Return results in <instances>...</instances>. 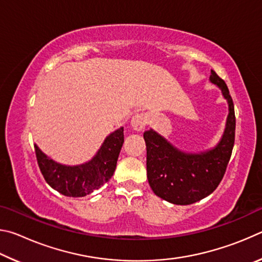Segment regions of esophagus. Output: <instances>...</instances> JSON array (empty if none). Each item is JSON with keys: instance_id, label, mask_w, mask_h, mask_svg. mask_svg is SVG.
<instances>
[{"instance_id": "obj_1", "label": "esophagus", "mask_w": 262, "mask_h": 262, "mask_svg": "<svg viewBox=\"0 0 262 262\" xmlns=\"http://www.w3.org/2000/svg\"><path fill=\"white\" fill-rule=\"evenodd\" d=\"M145 123H147V115L143 113L135 114L134 117L132 118L130 120V126L134 130L141 132L145 127Z\"/></svg>"}]
</instances>
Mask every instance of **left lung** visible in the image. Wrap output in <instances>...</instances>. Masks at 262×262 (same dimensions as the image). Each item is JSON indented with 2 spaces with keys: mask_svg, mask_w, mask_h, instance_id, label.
<instances>
[{
  "mask_svg": "<svg viewBox=\"0 0 262 262\" xmlns=\"http://www.w3.org/2000/svg\"><path fill=\"white\" fill-rule=\"evenodd\" d=\"M209 81L228 101L225 129L214 148L186 152L150 128L143 134L147 145V177L154 193L173 205H192L211 194L220 185L231 157L236 118L227 84L211 70Z\"/></svg>",
  "mask_w": 262,
  "mask_h": 262,
  "instance_id": "8db88e82",
  "label": "left lung"
}]
</instances>
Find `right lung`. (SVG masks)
Here are the masks:
<instances>
[{"instance_id": "1", "label": "right lung", "mask_w": 262, "mask_h": 262, "mask_svg": "<svg viewBox=\"0 0 262 262\" xmlns=\"http://www.w3.org/2000/svg\"><path fill=\"white\" fill-rule=\"evenodd\" d=\"M123 127L106 136L98 151L79 165H64L43 154L34 144L35 156L43 178L53 189L70 198H81L98 189L113 176L122 148Z\"/></svg>"}]
</instances>
